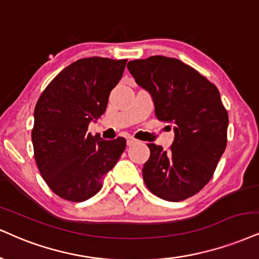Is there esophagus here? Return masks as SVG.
Instances as JSON below:
<instances>
[{"mask_svg":"<svg viewBox=\"0 0 259 259\" xmlns=\"http://www.w3.org/2000/svg\"><path fill=\"white\" fill-rule=\"evenodd\" d=\"M136 143V139L135 138H127V145L128 146H131V145H133Z\"/></svg>","mask_w":259,"mask_h":259,"instance_id":"obj_1","label":"esophagus"}]
</instances>
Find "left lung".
I'll return each instance as SVG.
<instances>
[{
  "label": "left lung",
  "instance_id": "1",
  "mask_svg": "<svg viewBox=\"0 0 259 259\" xmlns=\"http://www.w3.org/2000/svg\"><path fill=\"white\" fill-rule=\"evenodd\" d=\"M127 68L151 96L157 119L174 131L168 151L148 144L150 157L143 167L145 185L169 202L192 197L209 183L227 145L228 114L218 88L171 57L135 60Z\"/></svg>",
  "mask_w": 259,
  "mask_h": 259
}]
</instances>
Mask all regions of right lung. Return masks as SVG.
<instances>
[{"mask_svg": "<svg viewBox=\"0 0 259 259\" xmlns=\"http://www.w3.org/2000/svg\"><path fill=\"white\" fill-rule=\"evenodd\" d=\"M127 60L80 59L47 86L34 108V158L48 186L71 202H84L102 188L126 139L103 140L88 132L107 109L108 98L123 74Z\"/></svg>", "mask_w": 259, "mask_h": 259, "instance_id": "right-lung-1", "label": "right lung"}]
</instances>
